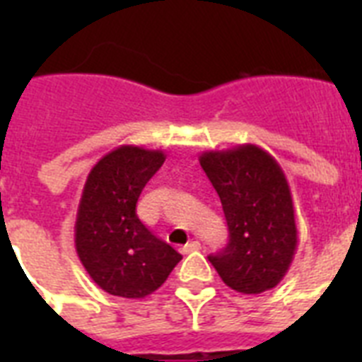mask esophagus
Returning <instances> with one entry per match:
<instances>
[{
    "instance_id": "1",
    "label": "esophagus",
    "mask_w": 362,
    "mask_h": 362,
    "mask_svg": "<svg viewBox=\"0 0 362 362\" xmlns=\"http://www.w3.org/2000/svg\"><path fill=\"white\" fill-rule=\"evenodd\" d=\"M197 250H201V242L192 240V242H187L186 246H182L180 252L182 253H192V252H197Z\"/></svg>"
}]
</instances>
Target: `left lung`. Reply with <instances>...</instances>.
Here are the masks:
<instances>
[{"mask_svg":"<svg viewBox=\"0 0 362 362\" xmlns=\"http://www.w3.org/2000/svg\"><path fill=\"white\" fill-rule=\"evenodd\" d=\"M199 161L220 195L229 227V244L210 255V263L235 291H269L284 280L297 252L295 206L286 173L255 144L209 150Z\"/></svg>","mask_w":362,"mask_h":362,"instance_id":"8db88e82","label":"left lung"}]
</instances>
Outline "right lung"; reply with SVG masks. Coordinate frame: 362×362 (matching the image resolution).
<instances>
[{"mask_svg": "<svg viewBox=\"0 0 362 362\" xmlns=\"http://www.w3.org/2000/svg\"><path fill=\"white\" fill-rule=\"evenodd\" d=\"M163 161L161 150L122 144L88 175L76 210L75 247L90 278L109 295L148 297L182 259L136 216L142 187Z\"/></svg>", "mask_w": 362, "mask_h": 362, "instance_id": "obj_1", "label": "right lung"}]
</instances>
